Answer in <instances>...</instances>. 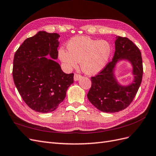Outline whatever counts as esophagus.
Listing matches in <instances>:
<instances>
[{
    "instance_id": "obj_1",
    "label": "esophagus",
    "mask_w": 156,
    "mask_h": 156,
    "mask_svg": "<svg viewBox=\"0 0 156 156\" xmlns=\"http://www.w3.org/2000/svg\"><path fill=\"white\" fill-rule=\"evenodd\" d=\"M81 75L77 74V73H75V75H74V80H75V81H77V80H79V79H81Z\"/></svg>"
}]
</instances>
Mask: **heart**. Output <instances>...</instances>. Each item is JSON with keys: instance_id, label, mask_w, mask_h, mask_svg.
<instances>
[{"instance_id": "1", "label": "heart", "mask_w": 156, "mask_h": 156, "mask_svg": "<svg viewBox=\"0 0 156 156\" xmlns=\"http://www.w3.org/2000/svg\"><path fill=\"white\" fill-rule=\"evenodd\" d=\"M68 51H58L60 60L68 69L80 66L88 75L96 74L105 66L111 54V47L106 40H98L87 36H77L67 44Z\"/></svg>"}]
</instances>
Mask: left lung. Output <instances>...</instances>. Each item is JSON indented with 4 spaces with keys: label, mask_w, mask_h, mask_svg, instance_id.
<instances>
[{
    "label": "left lung",
    "mask_w": 156,
    "mask_h": 156,
    "mask_svg": "<svg viewBox=\"0 0 156 156\" xmlns=\"http://www.w3.org/2000/svg\"><path fill=\"white\" fill-rule=\"evenodd\" d=\"M120 59H129L134 67L135 80L127 87L119 86L113 75L115 63ZM143 73V60L139 49L127 37L116 36L112 61L96 76L91 77L92 85L87 94L88 100L102 112H116L124 110L131 104L137 93Z\"/></svg>",
    "instance_id": "1"
}]
</instances>
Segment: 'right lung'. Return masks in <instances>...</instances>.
Masks as SVG:
<instances>
[{
    "mask_svg": "<svg viewBox=\"0 0 156 156\" xmlns=\"http://www.w3.org/2000/svg\"><path fill=\"white\" fill-rule=\"evenodd\" d=\"M59 37L56 33L40 31L26 39L14 55V83L23 101L36 112L55 111L73 83L74 74L63 72L53 60L58 58ZM48 55L51 59L45 57Z\"/></svg>",
    "mask_w": 156,
    "mask_h": 156,
    "instance_id": "1",
    "label": "right lung"
}]
</instances>
